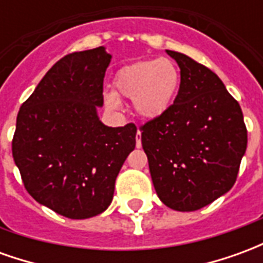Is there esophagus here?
<instances>
[{
    "mask_svg": "<svg viewBox=\"0 0 263 263\" xmlns=\"http://www.w3.org/2000/svg\"><path fill=\"white\" fill-rule=\"evenodd\" d=\"M135 139H137V148H141V146H142V143H141V131H139V129H138Z\"/></svg>",
    "mask_w": 263,
    "mask_h": 263,
    "instance_id": "1",
    "label": "esophagus"
}]
</instances>
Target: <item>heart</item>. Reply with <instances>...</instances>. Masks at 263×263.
<instances>
[{"mask_svg": "<svg viewBox=\"0 0 263 263\" xmlns=\"http://www.w3.org/2000/svg\"><path fill=\"white\" fill-rule=\"evenodd\" d=\"M179 81V71L169 59L141 60L118 70L112 87L117 97L132 98L138 115L154 120L169 109ZM107 104L111 108L120 105L114 96L107 97Z\"/></svg>", "mask_w": 263, "mask_h": 263, "instance_id": "b5f03b06", "label": "heart"}]
</instances>
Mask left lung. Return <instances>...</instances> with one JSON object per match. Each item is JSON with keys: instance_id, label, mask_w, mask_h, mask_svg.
<instances>
[{"instance_id": "1", "label": "left lung", "mask_w": 263, "mask_h": 263, "mask_svg": "<svg viewBox=\"0 0 263 263\" xmlns=\"http://www.w3.org/2000/svg\"><path fill=\"white\" fill-rule=\"evenodd\" d=\"M166 52L180 67V87L165 114L141 125L142 148L162 203L196 211L234 186L247 126L239 104L214 71L186 54Z\"/></svg>"}]
</instances>
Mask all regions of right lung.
Returning <instances> with one entry per match:
<instances>
[{
    "label": "right lung",
    "instance_id": "1",
    "mask_svg": "<svg viewBox=\"0 0 263 263\" xmlns=\"http://www.w3.org/2000/svg\"><path fill=\"white\" fill-rule=\"evenodd\" d=\"M111 54L74 52L45 74L16 117L12 156L26 192L73 220L101 214L135 148V124L104 125L97 108Z\"/></svg>",
    "mask_w": 263,
    "mask_h": 263
}]
</instances>
